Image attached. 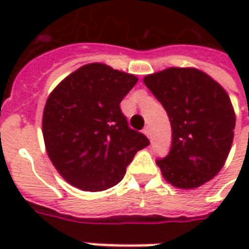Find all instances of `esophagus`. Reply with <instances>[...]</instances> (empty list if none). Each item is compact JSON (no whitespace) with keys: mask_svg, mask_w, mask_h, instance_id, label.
<instances>
[{"mask_svg":"<svg viewBox=\"0 0 249 249\" xmlns=\"http://www.w3.org/2000/svg\"><path fill=\"white\" fill-rule=\"evenodd\" d=\"M144 135H145L146 137H151V128H149V126H145V128H144Z\"/></svg>","mask_w":249,"mask_h":249,"instance_id":"esophagus-1","label":"esophagus"}]
</instances>
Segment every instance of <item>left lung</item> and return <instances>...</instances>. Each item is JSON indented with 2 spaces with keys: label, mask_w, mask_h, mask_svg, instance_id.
I'll return each instance as SVG.
<instances>
[{
  "label": "left lung",
  "mask_w": 249,
  "mask_h": 249,
  "mask_svg": "<svg viewBox=\"0 0 249 249\" xmlns=\"http://www.w3.org/2000/svg\"><path fill=\"white\" fill-rule=\"evenodd\" d=\"M146 88L167 110L172 145L156 164L173 187L192 189L213 178L224 165L235 129L230 96L207 73L168 68L144 77Z\"/></svg>",
  "instance_id": "1"
}]
</instances>
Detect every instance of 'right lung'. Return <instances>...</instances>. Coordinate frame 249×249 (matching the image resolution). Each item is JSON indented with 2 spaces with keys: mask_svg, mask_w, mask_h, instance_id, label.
<instances>
[{
  "mask_svg": "<svg viewBox=\"0 0 249 249\" xmlns=\"http://www.w3.org/2000/svg\"><path fill=\"white\" fill-rule=\"evenodd\" d=\"M137 77L105 64H88L64 78L46 100L42 135L48 156L66 181L105 191L121 181L137 152L149 145L130 129L120 103Z\"/></svg>",
  "mask_w": 249,
  "mask_h": 249,
  "instance_id": "right-lung-1",
  "label": "right lung"
}]
</instances>
